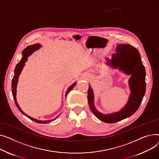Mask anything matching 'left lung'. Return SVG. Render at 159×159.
Segmentation results:
<instances>
[{"instance_id":"left-lung-1","label":"left lung","mask_w":159,"mask_h":159,"mask_svg":"<svg viewBox=\"0 0 159 159\" xmlns=\"http://www.w3.org/2000/svg\"><path fill=\"white\" fill-rule=\"evenodd\" d=\"M116 52L112 54L111 60L108 59L109 65L131 75L129 84L132 93L126 105L118 112L102 114L94 107V96L90 85L88 89L87 98L92 111L99 120L107 123H115L132 116L141 105L146 92V71L138 50L131 45L120 44L117 47Z\"/></svg>"}]
</instances>
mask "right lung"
Returning <instances> with one entry per match:
<instances>
[{
    "instance_id": "1",
    "label": "right lung",
    "mask_w": 159,
    "mask_h": 159,
    "mask_svg": "<svg viewBox=\"0 0 159 159\" xmlns=\"http://www.w3.org/2000/svg\"><path fill=\"white\" fill-rule=\"evenodd\" d=\"M40 44H34V45H30V46H27V48L23 51L22 52V54H23V57L21 59V60L18 62L16 65V66L15 67V76H13V79H12V94H13V99L15 100V105H16L17 108H18V110H19L20 111V112L22 114H23L24 116H25L26 117H27L28 118H30V119H31L32 120L34 121V122L36 123H42V124H44V123H49L51 122V121H52L51 120H37L36 119H34V118H32L30 116H28L27 115H26L24 111L20 109V107L18 106L17 102H16V85H17V81H18V76L20 75V74L22 71V69L24 67V63H25V61H27V57H29V56L32 54L34 51H35L36 50L39 49L40 48ZM76 85V83H73L72 85H70L67 92H66V96L67 94H68V93L73 89V87L75 86Z\"/></svg>"
}]
</instances>
